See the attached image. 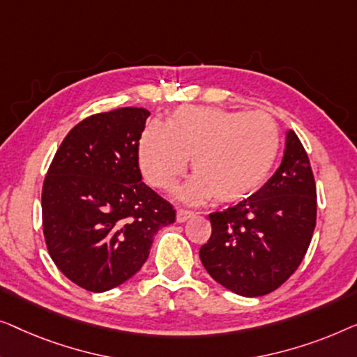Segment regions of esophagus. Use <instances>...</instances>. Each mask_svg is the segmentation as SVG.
I'll return each mask as SVG.
<instances>
[{"instance_id": "1", "label": "esophagus", "mask_w": 357, "mask_h": 357, "mask_svg": "<svg viewBox=\"0 0 357 357\" xmlns=\"http://www.w3.org/2000/svg\"><path fill=\"white\" fill-rule=\"evenodd\" d=\"M194 217V213L190 212V210H185V208H178V212H176V222L178 223H184V222H188L189 218H192Z\"/></svg>"}]
</instances>
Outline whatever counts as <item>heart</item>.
<instances>
[{
    "instance_id": "b5f03b06",
    "label": "heart",
    "mask_w": 357,
    "mask_h": 357,
    "mask_svg": "<svg viewBox=\"0 0 357 357\" xmlns=\"http://www.w3.org/2000/svg\"><path fill=\"white\" fill-rule=\"evenodd\" d=\"M280 152V130L267 113L181 107L167 126L152 124L139 140V165L152 185L172 189L192 158L195 176L181 195L239 202L262 188Z\"/></svg>"
}]
</instances>
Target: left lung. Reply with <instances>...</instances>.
Listing matches in <instances>:
<instances>
[{
    "mask_svg": "<svg viewBox=\"0 0 357 357\" xmlns=\"http://www.w3.org/2000/svg\"><path fill=\"white\" fill-rule=\"evenodd\" d=\"M212 236L200 248L210 277L245 298L268 294L298 270L317 220L309 157L294 130L277 172L257 192L208 215Z\"/></svg>",
    "mask_w": 357,
    "mask_h": 357,
    "instance_id": "1",
    "label": "left lung"
}]
</instances>
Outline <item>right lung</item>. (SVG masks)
<instances>
[{
    "instance_id": "add662e5",
    "label": "right lung",
    "mask_w": 357,
    "mask_h": 357,
    "mask_svg": "<svg viewBox=\"0 0 357 357\" xmlns=\"http://www.w3.org/2000/svg\"><path fill=\"white\" fill-rule=\"evenodd\" d=\"M149 116V109L124 107L82 119L43 181L50 257L64 277L92 293L137 273L155 233L176 220L173 205L142 183L139 140Z\"/></svg>"
}]
</instances>
